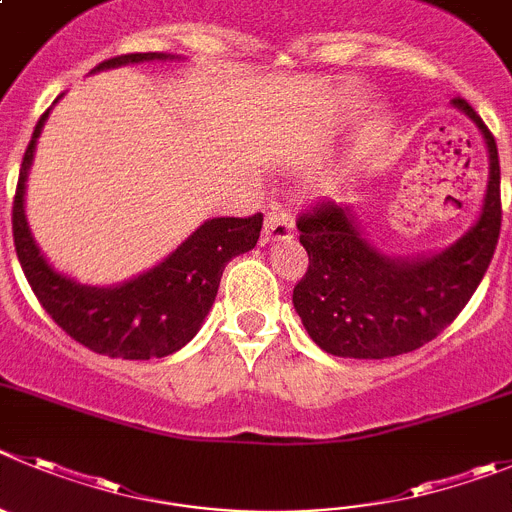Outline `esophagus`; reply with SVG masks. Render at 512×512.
<instances>
[{"label": "esophagus", "mask_w": 512, "mask_h": 512, "mask_svg": "<svg viewBox=\"0 0 512 512\" xmlns=\"http://www.w3.org/2000/svg\"><path fill=\"white\" fill-rule=\"evenodd\" d=\"M294 236V215L281 205H271V213L266 215L264 241H287Z\"/></svg>", "instance_id": "34e87169"}]
</instances>
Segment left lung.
<instances>
[{"label":"left lung","instance_id":"left-lung-1","mask_svg":"<svg viewBox=\"0 0 512 512\" xmlns=\"http://www.w3.org/2000/svg\"><path fill=\"white\" fill-rule=\"evenodd\" d=\"M480 126L490 152L482 213L470 231L426 259H388L360 233L355 215L322 200L297 218L309 266L292 302L325 353L381 360L411 353L457 320L492 261L500 238V159L485 121L464 98H454Z\"/></svg>","mask_w":512,"mask_h":512}]
</instances>
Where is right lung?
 <instances>
[{
    "instance_id": "right-lung-1",
    "label": "right lung",
    "mask_w": 512,
    "mask_h": 512,
    "mask_svg": "<svg viewBox=\"0 0 512 512\" xmlns=\"http://www.w3.org/2000/svg\"><path fill=\"white\" fill-rule=\"evenodd\" d=\"M167 53H129L93 68H116L144 60H170ZM50 109L40 116L25 149L12 203V233L17 259L42 309L75 342L98 355L149 360L172 355L198 335L218 294L220 276L233 256L251 251L259 241L264 215L205 220L162 264L119 287H86L48 264L25 218V180L32 154Z\"/></svg>"
}]
</instances>
